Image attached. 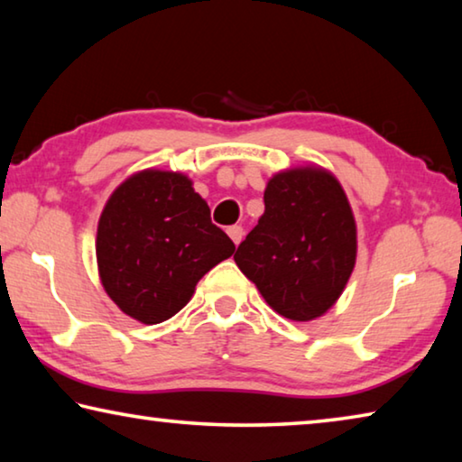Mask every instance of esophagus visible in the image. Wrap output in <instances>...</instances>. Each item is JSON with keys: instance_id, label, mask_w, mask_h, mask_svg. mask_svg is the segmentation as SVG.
Returning <instances> with one entry per match:
<instances>
[{"instance_id": "34e87169", "label": "esophagus", "mask_w": 462, "mask_h": 462, "mask_svg": "<svg viewBox=\"0 0 462 462\" xmlns=\"http://www.w3.org/2000/svg\"><path fill=\"white\" fill-rule=\"evenodd\" d=\"M228 236L232 238V242L234 245H240V240H242V236H245V230H242V226H238V224H234V226H230L228 228Z\"/></svg>"}]
</instances>
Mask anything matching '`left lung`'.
<instances>
[{
  "mask_svg": "<svg viewBox=\"0 0 462 462\" xmlns=\"http://www.w3.org/2000/svg\"><path fill=\"white\" fill-rule=\"evenodd\" d=\"M356 226L340 183L324 169H291L264 189V214L234 254L283 318L308 322L334 306L355 269Z\"/></svg>",
  "mask_w": 462,
  "mask_h": 462,
  "instance_id": "obj_1",
  "label": "left lung"
}]
</instances>
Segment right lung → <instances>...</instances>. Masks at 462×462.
Wrapping results in <instances>:
<instances>
[{
    "label": "right lung",
    "mask_w": 462,
    "mask_h": 462,
    "mask_svg": "<svg viewBox=\"0 0 462 462\" xmlns=\"http://www.w3.org/2000/svg\"><path fill=\"white\" fill-rule=\"evenodd\" d=\"M234 248L189 179L169 171H143L124 181L97 226L101 283L124 314L143 324L175 316Z\"/></svg>",
    "instance_id": "add662e5"
}]
</instances>
